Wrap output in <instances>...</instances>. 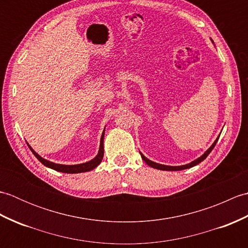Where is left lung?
I'll return each instance as SVG.
<instances>
[{"mask_svg": "<svg viewBox=\"0 0 248 248\" xmlns=\"http://www.w3.org/2000/svg\"><path fill=\"white\" fill-rule=\"evenodd\" d=\"M212 43H213V41H212ZM218 138H219V135H218ZM218 138L214 140V143L212 144V146L210 147V148H209L207 151H205L202 156H199L198 159H196V160L191 162V163H188V164L181 165V166H167V165L159 164V163L152 162V161H150L149 159H147V157H146L143 154H141V152H140V155H141V159H143V160L145 161L146 164H148L150 167L155 168V170H186V168H191V167H193V166H195V165L199 164L200 162H202V161L205 159V157H207V156L210 155V152H211V151L213 150L215 145H217V143Z\"/></svg>", "mask_w": 248, "mask_h": 248, "instance_id": "1", "label": "left lung"}]
</instances>
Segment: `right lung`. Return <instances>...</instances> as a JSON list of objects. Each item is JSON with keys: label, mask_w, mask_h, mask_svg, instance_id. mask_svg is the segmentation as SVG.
I'll return each instance as SVG.
<instances>
[{"label": "right lung", "mask_w": 248, "mask_h": 248, "mask_svg": "<svg viewBox=\"0 0 248 248\" xmlns=\"http://www.w3.org/2000/svg\"><path fill=\"white\" fill-rule=\"evenodd\" d=\"M104 131L103 130V133L101 135V140H100V148L98 151V155L93 157V160L88 161L86 163H82V164H76V165H62V164H56V163L53 162H50L48 160L44 159V157H41L37 152H35L33 149H31V147L28 144V146L30 147V149L33 152L34 155L46 167L52 168V170H54L56 171H61V172H65V173H78V172H85V171H89V170H93V168H96L100 163H101L102 159H103V154H104V148H103V140H104Z\"/></svg>", "instance_id": "obj_1"}]
</instances>
